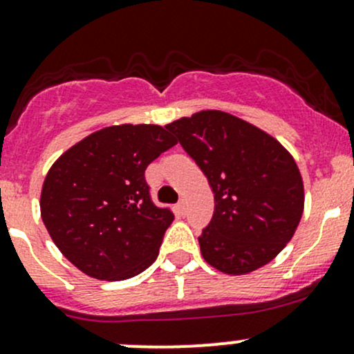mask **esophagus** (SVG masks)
<instances>
[{
	"label": "esophagus",
	"instance_id": "esophagus-1",
	"mask_svg": "<svg viewBox=\"0 0 354 354\" xmlns=\"http://www.w3.org/2000/svg\"><path fill=\"white\" fill-rule=\"evenodd\" d=\"M178 212H180L181 216H185V214H187V203H185V200H181V202L178 203Z\"/></svg>",
	"mask_w": 354,
	"mask_h": 354
}]
</instances>
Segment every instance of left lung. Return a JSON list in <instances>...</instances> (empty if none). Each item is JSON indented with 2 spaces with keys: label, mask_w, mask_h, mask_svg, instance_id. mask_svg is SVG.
I'll return each mask as SVG.
<instances>
[{
  "label": "left lung",
  "mask_w": 354,
  "mask_h": 354,
  "mask_svg": "<svg viewBox=\"0 0 354 354\" xmlns=\"http://www.w3.org/2000/svg\"><path fill=\"white\" fill-rule=\"evenodd\" d=\"M214 192V216L198 236L207 263L241 276L269 263L303 214V180L291 154L269 133L223 111L166 124Z\"/></svg>",
  "instance_id": "left-lung-1"
}]
</instances>
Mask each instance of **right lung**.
<instances>
[{"label": "right lung", "instance_id": "1", "mask_svg": "<svg viewBox=\"0 0 354 354\" xmlns=\"http://www.w3.org/2000/svg\"><path fill=\"white\" fill-rule=\"evenodd\" d=\"M173 145L176 140L159 124H120L94 131L53 164L41 216L77 269L123 281L157 259L174 214L152 202L145 169Z\"/></svg>", "mask_w": 354, "mask_h": 354}]
</instances>
